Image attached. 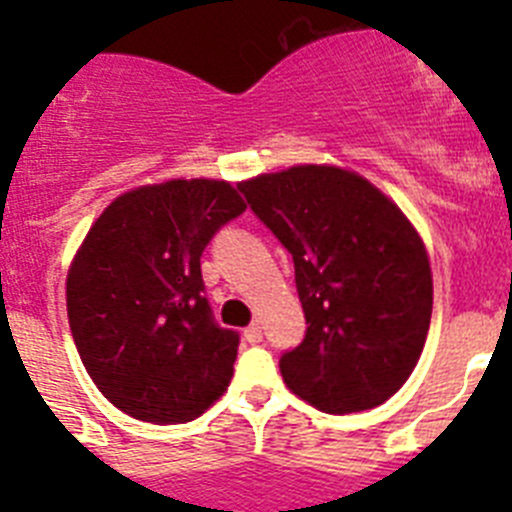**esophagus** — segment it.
<instances>
[{
	"label": "esophagus",
	"instance_id": "obj_1",
	"mask_svg": "<svg viewBox=\"0 0 512 512\" xmlns=\"http://www.w3.org/2000/svg\"><path fill=\"white\" fill-rule=\"evenodd\" d=\"M243 336H246L248 343H259L261 338H264V333H261V325L259 323H251L246 330H243Z\"/></svg>",
	"mask_w": 512,
	"mask_h": 512
}]
</instances>
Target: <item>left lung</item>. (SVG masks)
Segmentation results:
<instances>
[{"instance_id":"left-lung-1","label":"left lung","mask_w":512,"mask_h":512,"mask_svg":"<svg viewBox=\"0 0 512 512\" xmlns=\"http://www.w3.org/2000/svg\"><path fill=\"white\" fill-rule=\"evenodd\" d=\"M238 189L295 261L307 333L279 361L289 390L338 415L390 400L423 354L433 312L431 261L408 215L330 164L259 174Z\"/></svg>"}]
</instances>
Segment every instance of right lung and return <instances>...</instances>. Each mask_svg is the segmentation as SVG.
Returning a JSON list of instances; mask_svg holds the SVG:
<instances>
[{"label": "right lung", "instance_id": "right-lung-1", "mask_svg": "<svg viewBox=\"0 0 512 512\" xmlns=\"http://www.w3.org/2000/svg\"><path fill=\"white\" fill-rule=\"evenodd\" d=\"M246 210L225 179H169L120 194L69 266L66 310L81 364L122 413L187 423L233 379L238 333L212 320L200 256Z\"/></svg>", "mask_w": 512, "mask_h": 512}]
</instances>
